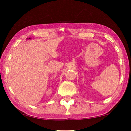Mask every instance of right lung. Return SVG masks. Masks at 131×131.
<instances>
[{"mask_svg": "<svg viewBox=\"0 0 131 131\" xmlns=\"http://www.w3.org/2000/svg\"><path fill=\"white\" fill-rule=\"evenodd\" d=\"M27 39H31V38H30V37H29V38H27Z\"/></svg>", "mask_w": 131, "mask_h": 131, "instance_id": "right-lung-1", "label": "right lung"}]
</instances>
